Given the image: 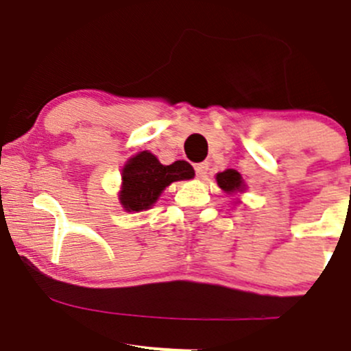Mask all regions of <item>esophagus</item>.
Instances as JSON below:
<instances>
[{
    "instance_id": "obj_1",
    "label": "esophagus",
    "mask_w": 351,
    "mask_h": 351,
    "mask_svg": "<svg viewBox=\"0 0 351 351\" xmlns=\"http://www.w3.org/2000/svg\"><path fill=\"white\" fill-rule=\"evenodd\" d=\"M207 169H208L207 162H198V165H195V173L198 178H204V176L207 175Z\"/></svg>"
}]
</instances>
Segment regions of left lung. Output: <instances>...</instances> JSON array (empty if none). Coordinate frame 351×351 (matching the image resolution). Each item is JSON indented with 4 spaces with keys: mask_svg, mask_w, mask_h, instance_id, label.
<instances>
[{
    "mask_svg": "<svg viewBox=\"0 0 351 351\" xmlns=\"http://www.w3.org/2000/svg\"><path fill=\"white\" fill-rule=\"evenodd\" d=\"M217 185L224 190L226 193H238L244 190V182L236 169H226V171L215 175Z\"/></svg>",
    "mask_w": 351,
    "mask_h": 351,
    "instance_id": "8db88e82",
    "label": "left lung"
}]
</instances>
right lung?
I'll return each instance as SVG.
<instances>
[{"mask_svg":"<svg viewBox=\"0 0 351 351\" xmlns=\"http://www.w3.org/2000/svg\"><path fill=\"white\" fill-rule=\"evenodd\" d=\"M193 176L195 171L186 161H175L165 166L149 151H143L132 156L123 166L120 204L127 212L147 210L156 204L166 186Z\"/></svg>","mask_w":351,"mask_h":351,"instance_id":"obj_1","label":"right lung"}]
</instances>
